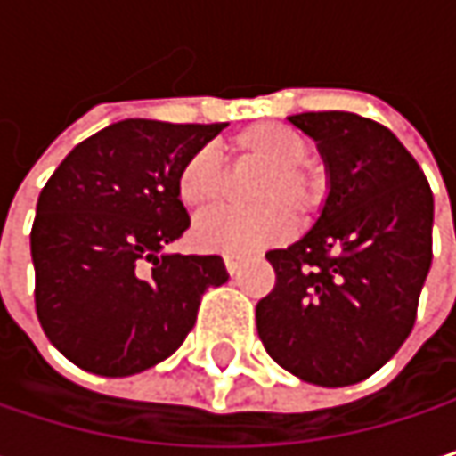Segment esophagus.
Segmentation results:
<instances>
[{
	"label": "esophagus",
	"instance_id": "1",
	"mask_svg": "<svg viewBox=\"0 0 456 456\" xmlns=\"http://www.w3.org/2000/svg\"><path fill=\"white\" fill-rule=\"evenodd\" d=\"M224 266H227L229 274H237V272H240V266H242V256H237V253H227V256H224Z\"/></svg>",
	"mask_w": 456,
	"mask_h": 456
}]
</instances>
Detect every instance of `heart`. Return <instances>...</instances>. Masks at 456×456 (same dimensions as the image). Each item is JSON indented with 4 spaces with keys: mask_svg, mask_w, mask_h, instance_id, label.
Wrapping results in <instances>:
<instances>
[{
    "mask_svg": "<svg viewBox=\"0 0 456 456\" xmlns=\"http://www.w3.org/2000/svg\"><path fill=\"white\" fill-rule=\"evenodd\" d=\"M229 150L237 163L264 166V174L250 190L253 208H224L203 216L192 237L206 250L250 253L285 240L293 232V208L301 216L317 211L322 200V176L306 166L309 142L301 132L261 121L250 124L229 139ZM179 200L190 211H206L216 206L227 192V174L214 150L192 152L176 176Z\"/></svg>",
    "mask_w": 456,
    "mask_h": 456,
    "instance_id": "1",
    "label": "heart"
}]
</instances>
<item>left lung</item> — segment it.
<instances>
[{"label": "left lung", "mask_w": 456, "mask_h": 456, "mask_svg": "<svg viewBox=\"0 0 456 456\" xmlns=\"http://www.w3.org/2000/svg\"><path fill=\"white\" fill-rule=\"evenodd\" d=\"M317 142L327 198L298 242L269 250L277 282L256 306L266 354L296 378L340 388L407 340L433 261V192L391 129L356 113L288 118Z\"/></svg>", "instance_id": "1"}]
</instances>
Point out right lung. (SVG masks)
I'll return each mask as SVG.
<instances>
[{
	"instance_id": "1",
	"label": "right lung",
	"mask_w": 456,
	"mask_h": 456,
	"mask_svg": "<svg viewBox=\"0 0 456 456\" xmlns=\"http://www.w3.org/2000/svg\"><path fill=\"white\" fill-rule=\"evenodd\" d=\"M227 124L126 118L76 144L45 184L31 229L37 317L76 367L126 378L168 359L222 256L166 248L190 227L176 192L182 163Z\"/></svg>"
}]
</instances>
